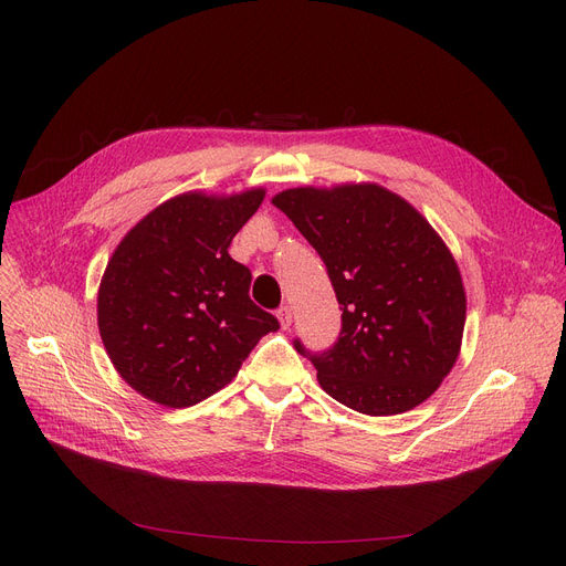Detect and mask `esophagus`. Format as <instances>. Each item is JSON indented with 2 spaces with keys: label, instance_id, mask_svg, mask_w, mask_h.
I'll return each instance as SVG.
<instances>
[{
  "label": "esophagus",
  "instance_id": "esophagus-1",
  "mask_svg": "<svg viewBox=\"0 0 566 566\" xmlns=\"http://www.w3.org/2000/svg\"><path fill=\"white\" fill-rule=\"evenodd\" d=\"M277 321H280V325H282V331H289L291 328V323H293V312H291V307H280L277 310Z\"/></svg>",
  "mask_w": 566,
  "mask_h": 566
}]
</instances>
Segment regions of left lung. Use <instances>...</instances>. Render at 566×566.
Listing matches in <instances>:
<instances>
[{
  "mask_svg": "<svg viewBox=\"0 0 566 566\" xmlns=\"http://www.w3.org/2000/svg\"><path fill=\"white\" fill-rule=\"evenodd\" d=\"M273 203L318 252L342 305L337 344L310 355L321 388L374 418L427 401L465 325L461 271L438 231L378 184L289 188Z\"/></svg>",
  "mask_w": 566,
  "mask_h": 566,
  "instance_id": "left-lung-1",
  "label": "left lung"
}]
</instances>
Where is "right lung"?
<instances>
[{
	"label": "right lung",
	"instance_id": "obj_1",
	"mask_svg": "<svg viewBox=\"0 0 566 566\" xmlns=\"http://www.w3.org/2000/svg\"><path fill=\"white\" fill-rule=\"evenodd\" d=\"M263 188L176 195L116 245L98 289V331L114 369L135 392L188 408L233 380L280 323L250 301L252 273L229 256Z\"/></svg>",
	"mask_w": 566,
	"mask_h": 566
}]
</instances>
